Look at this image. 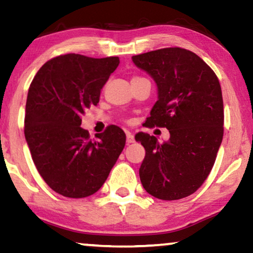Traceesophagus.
<instances>
[{"label":"esophagus","mask_w":253,"mask_h":253,"mask_svg":"<svg viewBox=\"0 0 253 253\" xmlns=\"http://www.w3.org/2000/svg\"><path fill=\"white\" fill-rule=\"evenodd\" d=\"M134 141V136L132 133H130V132H127L126 133V143L127 144H131V143H133Z\"/></svg>","instance_id":"esophagus-1"}]
</instances>
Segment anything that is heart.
Here are the masks:
<instances>
[{
	"mask_svg": "<svg viewBox=\"0 0 253 253\" xmlns=\"http://www.w3.org/2000/svg\"><path fill=\"white\" fill-rule=\"evenodd\" d=\"M134 78H137V77H134Z\"/></svg>",
	"mask_w": 253,
	"mask_h": 253,
	"instance_id": "1",
	"label": "heart"
}]
</instances>
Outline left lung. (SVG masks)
<instances>
[{"instance_id": "8db88e82", "label": "left lung", "mask_w": 253, "mask_h": 253, "mask_svg": "<svg viewBox=\"0 0 253 253\" xmlns=\"http://www.w3.org/2000/svg\"><path fill=\"white\" fill-rule=\"evenodd\" d=\"M132 61L158 86V101L145 126L167 127L170 133L162 144L148 133L136 134L146 151L140 182L155 198H184L205 182L222 141L219 79L198 55L179 47L134 55Z\"/></svg>"}]
</instances>
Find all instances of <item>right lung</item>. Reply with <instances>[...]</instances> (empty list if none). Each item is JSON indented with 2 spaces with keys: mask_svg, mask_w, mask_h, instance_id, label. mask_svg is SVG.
Segmentation results:
<instances>
[{
  "mask_svg": "<svg viewBox=\"0 0 253 253\" xmlns=\"http://www.w3.org/2000/svg\"><path fill=\"white\" fill-rule=\"evenodd\" d=\"M120 58L65 54L37 72L29 88L24 133L33 162L53 189L69 198L95 193L108 177L126 145V133L112 126L89 138L81 127L86 109L96 106L100 92Z\"/></svg>",
  "mask_w": 253,
  "mask_h": 253,
  "instance_id": "right-lung-1",
  "label": "right lung"
}]
</instances>
